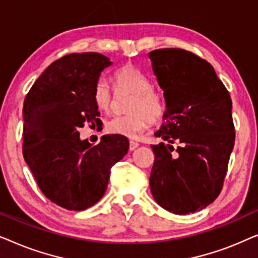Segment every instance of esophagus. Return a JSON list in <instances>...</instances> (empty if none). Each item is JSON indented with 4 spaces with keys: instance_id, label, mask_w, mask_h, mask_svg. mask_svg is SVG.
<instances>
[{
    "instance_id": "obj_1",
    "label": "esophagus",
    "mask_w": 258,
    "mask_h": 258,
    "mask_svg": "<svg viewBox=\"0 0 258 258\" xmlns=\"http://www.w3.org/2000/svg\"><path fill=\"white\" fill-rule=\"evenodd\" d=\"M139 146H140V144L137 142H134V141H130V142H129V149L130 150H135Z\"/></svg>"
}]
</instances>
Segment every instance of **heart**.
<instances>
[{"label":"heart","instance_id":"b5f03b06","mask_svg":"<svg viewBox=\"0 0 258 258\" xmlns=\"http://www.w3.org/2000/svg\"><path fill=\"white\" fill-rule=\"evenodd\" d=\"M116 91L132 94L125 115H117L105 123V132L128 139H135L143 133L150 122L161 121L165 112V103L161 93L151 88L150 81L133 66H124L112 76ZM93 100L100 110L109 111L112 104V94L107 81L100 80L95 84Z\"/></svg>","mask_w":258,"mask_h":258}]
</instances>
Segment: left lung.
Returning a JSON list of instances; mask_svg holds the SVG:
<instances>
[{
  "mask_svg": "<svg viewBox=\"0 0 258 258\" xmlns=\"http://www.w3.org/2000/svg\"><path fill=\"white\" fill-rule=\"evenodd\" d=\"M149 58L167 108L155 136L168 142L151 146V192L170 213H196L223 188L235 143L230 95L213 66L191 51L156 49Z\"/></svg>",
  "mask_w": 258,
  "mask_h": 258,
  "instance_id": "8db88e82",
  "label": "left lung"
}]
</instances>
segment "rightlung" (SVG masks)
<instances>
[{
    "mask_svg": "<svg viewBox=\"0 0 258 258\" xmlns=\"http://www.w3.org/2000/svg\"><path fill=\"white\" fill-rule=\"evenodd\" d=\"M110 64L98 52L63 56L42 73L24 100V161L44 196L67 210L97 203L111 167L128 153L123 136L104 135L96 146L80 140L84 124H101L93 91Z\"/></svg>",
    "mask_w": 258,
    "mask_h": 258,
    "instance_id": "1",
    "label": "right lung"
}]
</instances>
